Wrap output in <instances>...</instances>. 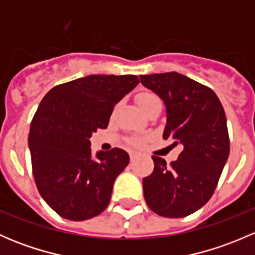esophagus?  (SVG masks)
<instances>
[{
    "instance_id": "34e87169",
    "label": "esophagus",
    "mask_w": 255,
    "mask_h": 255,
    "mask_svg": "<svg viewBox=\"0 0 255 255\" xmlns=\"http://www.w3.org/2000/svg\"><path fill=\"white\" fill-rule=\"evenodd\" d=\"M129 156H130V160H134V159H137L138 156H139V153H137V151H130L129 153Z\"/></svg>"
}]
</instances>
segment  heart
Returning a JSON list of instances; mask_svg holds the SVG:
<instances>
[{
  "label": "heart",
  "mask_w": 255,
  "mask_h": 255,
  "mask_svg": "<svg viewBox=\"0 0 255 255\" xmlns=\"http://www.w3.org/2000/svg\"><path fill=\"white\" fill-rule=\"evenodd\" d=\"M135 101H137L138 106H139L143 111H145L150 105H153L154 102L156 101H160V100H159V97L156 96L154 92L143 91V92H139V94L135 96ZM144 142H145V138L144 137H133L132 139H130V143L135 146L142 145Z\"/></svg>",
  "instance_id": "heart-1"
}]
</instances>
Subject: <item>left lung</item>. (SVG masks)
I'll return each instance as SVG.
<instances>
[{
  "label": "left lung",
  "instance_id": "1",
  "mask_svg": "<svg viewBox=\"0 0 255 255\" xmlns=\"http://www.w3.org/2000/svg\"><path fill=\"white\" fill-rule=\"evenodd\" d=\"M139 78L166 106L164 139L184 146L169 165L165 159L151 156L154 170L143 179L144 199L156 215L186 217L212 197L230 155L225 110L210 87L179 73Z\"/></svg>",
  "mask_w": 255,
  "mask_h": 255
}]
</instances>
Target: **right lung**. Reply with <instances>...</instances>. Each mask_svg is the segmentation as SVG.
<instances>
[{
    "mask_svg": "<svg viewBox=\"0 0 255 255\" xmlns=\"http://www.w3.org/2000/svg\"><path fill=\"white\" fill-rule=\"evenodd\" d=\"M139 80L135 75H90L54 86L30 122L35 185L61 217L85 221L109 206L113 182L129 163L113 148L91 156L90 137L109 126L113 109Z\"/></svg>",
    "mask_w": 255,
    "mask_h": 255,
    "instance_id": "right-lung-1",
    "label": "right lung"
}]
</instances>
